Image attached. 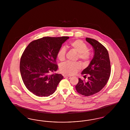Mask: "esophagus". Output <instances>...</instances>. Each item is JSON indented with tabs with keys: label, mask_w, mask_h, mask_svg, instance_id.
<instances>
[{
	"label": "esophagus",
	"mask_w": 130,
	"mask_h": 130,
	"mask_svg": "<svg viewBox=\"0 0 130 130\" xmlns=\"http://www.w3.org/2000/svg\"><path fill=\"white\" fill-rule=\"evenodd\" d=\"M64 76V77H70V75H66V74H65L63 75Z\"/></svg>",
	"instance_id": "esophagus-1"
}]
</instances>
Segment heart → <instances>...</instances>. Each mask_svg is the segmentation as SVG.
<instances>
[{
  "mask_svg": "<svg viewBox=\"0 0 130 130\" xmlns=\"http://www.w3.org/2000/svg\"><path fill=\"white\" fill-rule=\"evenodd\" d=\"M70 47L78 53V58L83 61L88 60L90 57V54L88 51L86 44L80 40H75L70 43ZM66 49L65 47H62L58 50L57 53L58 59L63 61L65 59ZM80 64L79 62L66 61L60 65V70L61 72L67 75L75 74L77 71L80 69Z\"/></svg>",
  "mask_w": 130,
  "mask_h": 130,
  "instance_id": "b5f03b06",
  "label": "heart"
}]
</instances>
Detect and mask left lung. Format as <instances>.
<instances>
[{"mask_svg": "<svg viewBox=\"0 0 130 130\" xmlns=\"http://www.w3.org/2000/svg\"><path fill=\"white\" fill-rule=\"evenodd\" d=\"M86 40L92 46L94 55L88 66L81 73L89 75L88 80L79 78L75 89L81 94L90 96L99 92L107 84L111 74V64L108 52L103 45L92 38L87 37Z\"/></svg>", "mask_w": 130, "mask_h": 130, "instance_id": "obj_1", "label": "left lung"}]
</instances>
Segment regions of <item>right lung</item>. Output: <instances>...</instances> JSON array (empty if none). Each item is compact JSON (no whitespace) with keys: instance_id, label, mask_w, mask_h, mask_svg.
Segmentation results:
<instances>
[{"instance_id":"right-lung-1","label":"right lung","mask_w":130,"mask_h":130,"mask_svg":"<svg viewBox=\"0 0 130 130\" xmlns=\"http://www.w3.org/2000/svg\"><path fill=\"white\" fill-rule=\"evenodd\" d=\"M69 37H44L32 41L25 49L20 62V71L25 86L38 96H49L55 93L63 78L57 71V53Z\"/></svg>"}]
</instances>
